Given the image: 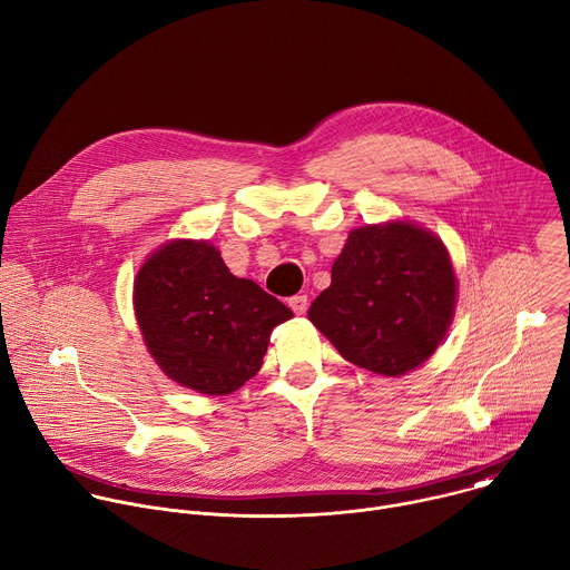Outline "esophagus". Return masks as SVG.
I'll return each instance as SVG.
<instances>
[{"label":"esophagus","instance_id":"34e87169","mask_svg":"<svg viewBox=\"0 0 570 570\" xmlns=\"http://www.w3.org/2000/svg\"><path fill=\"white\" fill-rule=\"evenodd\" d=\"M288 306L293 308L295 315H304V313H306V306H308V299H306V295H293V297L288 299Z\"/></svg>","mask_w":570,"mask_h":570}]
</instances>
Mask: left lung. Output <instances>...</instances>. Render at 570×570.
Returning a JSON list of instances; mask_svg holds the SVG:
<instances>
[{"label": "left lung", "instance_id": "1", "mask_svg": "<svg viewBox=\"0 0 570 570\" xmlns=\"http://www.w3.org/2000/svg\"><path fill=\"white\" fill-rule=\"evenodd\" d=\"M454 306L456 275L443 242L416 224L390 222L348 233L308 320L344 360L396 377L430 360Z\"/></svg>", "mask_w": 570, "mask_h": 570}]
</instances>
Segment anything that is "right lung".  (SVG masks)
Returning a JSON list of instances; mask_svg holds the SVG:
<instances>
[{"instance_id": "right-lung-1", "label": "right lung", "mask_w": 570, "mask_h": 570, "mask_svg": "<svg viewBox=\"0 0 570 570\" xmlns=\"http://www.w3.org/2000/svg\"><path fill=\"white\" fill-rule=\"evenodd\" d=\"M134 311L156 364L180 387L226 396L262 368L277 324L293 311L235 277L210 242L174 239L145 259Z\"/></svg>"}]
</instances>
